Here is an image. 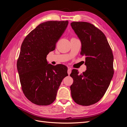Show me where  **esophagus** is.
Segmentation results:
<instances>
[{"mask_svg": "<svg viewBox=\"0 0 127 127\" xmlns=\"http://www.w3.org/2000/svg\"><path fill=\"white\" fill-rule=\"evenodd\" d=\"M67 72H68V75H70V74H71V69L68 68V70H67Z\"/></svg>", "mask_w": 127, "mask_h": 127, "instance_id": "34e87169", "label": "esophagus"}]
</instances>
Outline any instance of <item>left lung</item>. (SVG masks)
Wrapping results in <instances>:
<instances>
[{"instance_id":"1","label":"left lung","mask_w":127,"mask_h":127,"mask_svg":"<svg viewBox=\"0 0 127 127\" xmlns=\"http://www.w3.org/2000/svg\"><path fill=\"white\" fill-rule=\"evenodd\" d=\"M70 25L81 42L80 55L85 57L87 69L81 74L72 70L71 97L78 104L91 105L100 100L110 85L114 74L113 53L105 35L94 25L85 22Z\"/></svg>"}]
</instances>
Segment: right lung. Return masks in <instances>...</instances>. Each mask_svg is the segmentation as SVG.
<instances>
[{
    "label": "right lung",
    "mask_w": 127,
    "mask_h": 127,
    "mask_svg": "<svg viewBox=\"0 0 127 127\" xmlns=\"http://www.w3.org/2000/svg\"><path fill=\"white\" fill-rule=\"evenodd\" d=\"M68 21L42 23L26 36L17 62L22 89L26 98L38 105L51 104L56 99L63 79L68 76L63 64H48L47 56L56 48Z\"/></svg>",
    "instance_id": "add662e5"
}]
</instances>
